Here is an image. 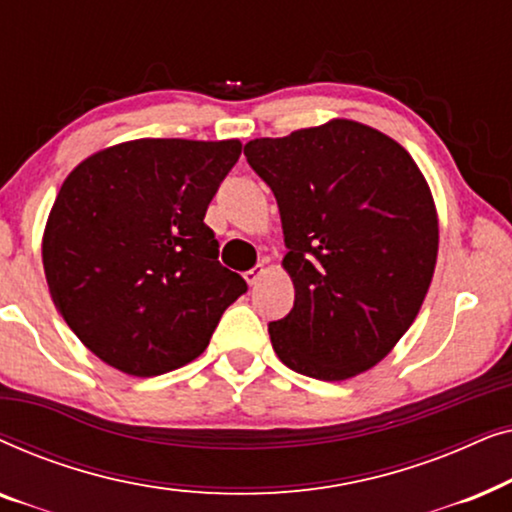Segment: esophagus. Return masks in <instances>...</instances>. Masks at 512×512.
<instances>
[{
	"mask_svg": "<svg viewBox=\"0 0 512 512\" xmlns=\"http://www.w3.org/2000/svg\"><path fill=\"white\" fill-rule=\"evenodd\" d=\"M261 275H263V265H258V268H251L244 272V279H247V284L254 286L258 279H261Z\"/></svg>",
	"mask_w": 512,
	"mask_h": 512,
	"instance_id": "esophagus-1",
	"label": "esophagus"
}]
</instances>
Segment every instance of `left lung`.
<instances>
[{"label": "left lung", "mask_w": 512, "mask_h": 512, "mask_svg": "<svg viewBox=\"0 0 512 512\" xmlns=\"http://www.w3.org/2000/svg\"><path fill=\"white\" fill-rule=\"evenodd\" d=\"M275 193L296 300L268 326L279 361L340 382L380 363L415 321L438 256L431 188L408 151L333 118L244 146Z\"/></svg>", "instance_id": "8db88e82"}]
</instances>
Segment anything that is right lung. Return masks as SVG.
<instances>
[{
	"label": "right lung",
	"mask_w": 512,
	"mask_h": 512,
	"mask_svg": "<svg viewBox=\"0 0 512 512\" xmlns=\"http://www.w3.org/2000/svg\"><path fill=\"white\" fill-rule=\"evenodd\" d=\"M240 153V139H135L62 181L41 258L55 307L97 359L156 377L205 352L247 291L205 223Z\"/></svg>",
	"instance_id": "obj_1"
}]
</instances>
